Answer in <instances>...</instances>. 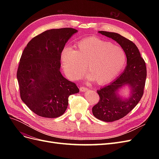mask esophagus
Masks as SVG:
<instances>
[{"label": "esophagus", "instance_id": "esophagus-1", "mask_svg": "<svg viewBox=\"0 0 159 159\" xmlns=\"http://www.w3.org/2000/svg\"><path fill=\"white\" fill-rule=\"evenodd\" d=\"M88 89V88H86V87H80V91L81 92H84V91H87Z\"/></svg>", "mask_w": 159, "mask_h": 159}]
</instances>
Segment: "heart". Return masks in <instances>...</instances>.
Returning <instances> with one entry per match:
<instances>
[{"mask_svg": "<svg viewBox=\"0 0 159 159\" xmlns=\"http://www.w3.org/2000/svg\"><path fill=\"white\" fill-rule=\"evenodd\" d=\"M61 66L66 75L77 80L84 68L90 80L98 84L110 82L118 75L126 63V54L121 46L97 37L79 42L75 50L66 48L61 52Z\"/></svg>", "mask_w": 159, "mask_h": 159, "instance_id": "b5f03b06", "label": "heart"}]
</instances>
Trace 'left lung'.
<instances>
[{"mask_svg":"<svg viewBox=\"0 0 159 159\" xmlns=\"http://www.w3.org/2000/svg\"><path fill=\"white\" fill-rule=\"evenodd\" d=\"M98 32L116 41L124 50L127 57V66L123 73L113 82L97 91L99 101L92 108L96 118L103 121L112 122L124 117L141 100L145 85L147 68L138 48L132 41L117 33ZM125 84L131 88V95L128 99L123 100L117 91Z\"/></svg>","mask_w":159,"mask_h":159,"instance_id":"obj_1","label":"left lung"}]
</instances>
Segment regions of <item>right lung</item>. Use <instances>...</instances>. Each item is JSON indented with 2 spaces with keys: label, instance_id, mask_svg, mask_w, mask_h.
I'll return each mask as SVG.
<instances>
[{
  "label": "right lung",
  "instance_id": "obj_1",
  "mask_svg": "<svg viewBox=\"0 0 159 159\" xmlns=\"http://www.w3.org/2000/svg\"><path fill=\"white\" fill-rule=\"evenodd\" d=\"M77 32L71 28L46 30L33 38L22 52L16 74L20 98L40 117L61 116L69 96L80 91L60 71L62 50Z\"/></svg>",
  "mask_w": 159,
  "mask_h": 159
}]
</instances>
